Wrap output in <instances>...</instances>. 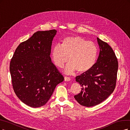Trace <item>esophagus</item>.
<instances>
[{
  "label": "esophagus",
  "mask_w": 130,
  "mask_h": 130,
  "mask_svg": "<svg viewBox=\"0 0 130 130\" xmlns=\"http://www.w3.org/2000/svg\"><path fill=\"white\" fill-rule=\"evenodd\" d=\"M64 80L65 82H69L71 80V79L70 77H64Z\"/></svg>",
  "instance_id": "esophagus-1"
}]
</instances>
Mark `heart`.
<instances>
[{
    "label": "heart",
    "mask_w": 130,
    "mask_h": 130,
    "mask_svg": "<svg viewBox=\"0 0 130 130\" xmlns=\"http://www.w3.org/2000/svg\"><path fill=\"white\" fill-rule=\"evenodd\" d=\"M97 48L93 43L78 36L65 38L59 45L54 46L51 56L55 65L62 68L68 59L64 71L72 74L76 70L79 73L89 71L94 65L97 57Z\"/></svg>",
    "instance_id": "b5f03b06"
}]
</instances>
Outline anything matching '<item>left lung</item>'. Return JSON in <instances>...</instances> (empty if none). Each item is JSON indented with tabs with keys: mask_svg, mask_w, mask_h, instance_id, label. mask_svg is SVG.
I'll list each match as a JSON object with an SVG mask.
<instances>
[{
	"mask_svg": "<svg viewBox=\"0 0 130 130\" xmlns=\"http://www.w3.org/2000/svg\"><path fill=\"white\" fill-rule=\"evenodd\" d=\"M99 47L98 59L89 71L76 77L81 85L80 93L74 98L82 106L91 107L101 103L113 92L118 63L110 46L97 38Z\"/></svg>",
	"mask_w": 130,
	"mask_h": 130,
	"instance_id": "obj_1",
	"label": "left lung"
}]
</instances>
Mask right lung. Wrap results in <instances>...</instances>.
<instances>
[{
    "instance_id": "add662e5",
    "label": "right lung",
    "mask_w": 130,
    "mask_h": 130,
    "mask_svg": "<svg viewBox=\"0 0 130 130\" xmlns=\"http://www.w3.org/2000/svg\"><path fill=\"white\" fill-rule=\"evenodd\" d=\"M56 30L38 31L16 48L10 65L13 90L32 107L46 104L56 86L64 80L50 58Z\"/></svg>"
}]
</instances>
